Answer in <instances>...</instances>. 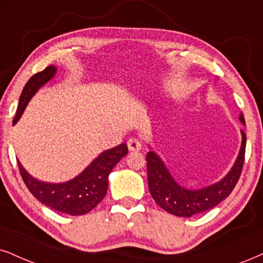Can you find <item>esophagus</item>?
Wrapping results in <instances>:
<instances>
[{
	"label": "esophagus",
	"mask_w": 263,
	"mask_h": 263,
	"mask_svg": "<svg viewBox=\"0 0 263 263\" xmlns=\"http://www.w3.org/2000/svg\"><path fill=\"white\" fill-rule=\"evenodd\" d=\"M126 145H128V148L130 151H139L142 148V142L141 140H139L137 138H130L126 142Z\"/></svg>",
	"instance_id": "34e87169"
}]
</instances>
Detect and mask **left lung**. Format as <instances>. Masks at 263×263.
<instances>
[{
	"label": "left lung",
	"instance_id": "8db88e82",
	"mask_svg": "<svg viewBox=\"0 0 263 263\" xmlns=\"http://www.w3.org/2000/svg\"><path fill=\"white\" fill-rule=\"evenodd\" d=\"M240 121L245 124L242 113L240 115ZM241 135L240 152L231 172L219 183L200 190H187L177 184L167 168L164 167L161 158L155 152H148L146 155L148 189L157 205L172 215L191 217L213 209L222 200L228 197L240 178L245 160L246 137L242 130Z\"/></svg>",
	"mask_w": 263,
	"mask_h": 263
}]
</instances>
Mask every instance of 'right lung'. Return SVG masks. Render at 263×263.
I'll return each instance as SVG.
<instances>
[{
    "label": "right lung",
    "instance_id": "obj_1",
    "mask_svg": "<svg viewBox=\"0 0 263 263\" xmlns=\"http://www.w3.org/2000/svg\"><path fill=\"white\" fill-rule=\"evenodd\" d=\"M54 73H56V67L48 66L42 72L34 74L28 80L19 99L13 124H15L21 118L29 100L44 84L52 79ZM126 154H128V147L125 144H121L119 146L102 152L83 173L62 184H48L36 180L23 168L19 162L18 168L29 191L41 203L58 212L68 213L70 216H80L90 212L101 202L108 187V174Z\"/></svg>",
    "mask_w": 263,
    "mask_h": 263
}]
</instances>
